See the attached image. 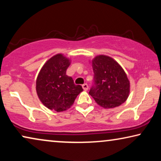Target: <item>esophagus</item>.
Returning a JSON list of instances; mask_svg holds the SVG:
<instances>
[{
  "instance_id": "34e87169",
  "label": "esophagus",
  "mask_w": 161,
  "mask_h": 161,
  "mask_svg": "<svg viewBox=\"0 0 161 161\" xmlns=\"http://www.w3.org/2000/svg\"><path fill=\"white\" fill-rule=\"evenodd\" d=\"M82 87L83 90H85V91H87L88 89H89V86H88L87 83H84V84H83Z\"/></svg>"
}]
</instances>
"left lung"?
<instances>
[{
	"label": "left lung",
	"instance_id": "obj_1",
	"mask_svg": "<svg viewBox=\"0 0 161 161\" xmlns=\"http://www.w3.org/2000/svg\"><path fill=\"white\" fill-rule=\"evenodd\" d=\"M93 85L89 94L105 108L119 106L128 97L130 81L122 67L111 57L100 55L92 61Z\"/></svg>",
	"mask_w": 161,
	"mask_h": 161
}]
</instances>
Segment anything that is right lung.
Returning <instances> with one entry per match:
<instances>
[{
	"label": "right lung",
	"mask_w": 161,
	"mask_h": 161,
	"mask_svg": "<svg viewBox=\"0 0 161 161\" xmlns=\"http://www.w3.org/2000/svg\"><path fill=\"white\" fill-rule=\"evenodd\" d=\"M70 60L62 54H57L46 62L36 78V89L39 100L50 110L66 111L72 106L77 96L83 91L73 79L67 75Z\"/></svg>",
	"instance_id": "add662e5"
}]
</instances>
